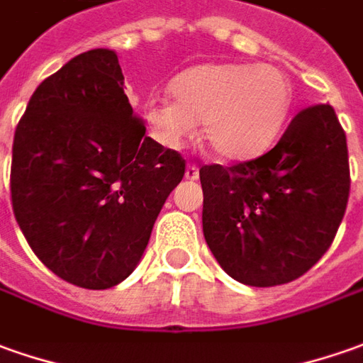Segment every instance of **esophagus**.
<instances>
[{
    "mask_svg": "<svg viewBox=\"0 0 363 363\" xmlns=\"http://www.w3.org/2000/svg\"><path fill=\"white\" fill-rule=\"evenodd\" d=\"M184 177H186L189 181L199 179V167H196L194 162H189V164H186V171H184Z\"/></svg>",
    "mask_w": 363,
    "mask_h": 363,
    "instance_id": "1",
    "label": "esophagus"
}]
</instances>
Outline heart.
Segmentation results:
<instances>
[{"instance_id": "heart-1", "label": "heart", "mask_w": 363, "mask_h": 363, "mask_svg": "<svg viewBox=\"0 0 363 363\" xmlns=\"http://www.w3.org/2000/svg\"><path fill=\"white\" fill-rule=\"evenodd\" d=\"M171 101H150L145 119L167 147H179L202 125V137L223 161L262 155L284 129L294 91L284 71L260 63L201 65L172 81Z\"/></svg>"}]
</instances>
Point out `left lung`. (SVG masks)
I'll return each mask as SVG.
<instances>
[{
    "instance_id": "left-lung-1",
    "label": "left lung",
    "mask_w": 363,
    "mask_h": 363,
    "mask_svg": "<svg viewBox=\"0 0 363 363\" xmlns=\"http://www.w3.org/2000/svg\"><path fill=\"white\" fill-rule=\"evenodd\" d=\"M202 233L234 280L288 284L334 242L350 196L346 133L332 105L302 109L264 155L201 167Z\"/></svg>"
}]
</instances>
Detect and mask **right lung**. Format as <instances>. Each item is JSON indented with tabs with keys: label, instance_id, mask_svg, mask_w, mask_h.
I'll return each instance as SVG.
<instances>
[{
	"label": "right lung",
	"instance_id": "1",
	"mask_svg": "<svg viewBox=\"0 0 363 363\" xmlns=\"http://www.w3.org/2000/svg\"><path fill=\"white\" fill-rule=\"evenodd\" d=\"M123 81L115 51L81 53L35 89L13 137L17 224L53 274L87 290L135 270L186 169L145 135Z\"/></svg>",
	"mask_w": 363,
	"mask_h": 363
}]
</instances>
